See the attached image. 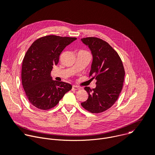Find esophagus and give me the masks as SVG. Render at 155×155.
<instances>
[{"instance_id": "34e87169", "label": "esophagus", "mask_w": 155, "mask_h": 155, "mask_svg": "<svg viewBox=\"0 0 155 155\" xmlns=\"http://www.w3.org/2000/svg\"><path fill=\"white\" fill-rule=\"evenodd\" d=\"M72 90H80V87L78 86H77L74 85L72 86Z\"/></svg>"}]
</instances>
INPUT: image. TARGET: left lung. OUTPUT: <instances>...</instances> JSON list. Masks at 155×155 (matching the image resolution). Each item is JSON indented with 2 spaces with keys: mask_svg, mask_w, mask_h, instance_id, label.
I'll use <instances>...</instances> for the list:
<instances>
[{
  "mask_svg": "<svg viewBox=\"0 0 155 155\" xmlns=\"http://www.w3.org/2000/svg\"><path fill=\"white\" fill-rule=\"evenodd\" d=\"M93 55L90 76L96 80V87L86 86L87 99L81 106L93 114L103 112L118 99L124 78V69L121 58L109 44L101 38L86 37L81 39Z\"/></svg>",
  "mask_w": 155,
  "mask_h": 155,
  "instance_id": "left-lung-1",
  "label": "left lung"
}]
</instances>
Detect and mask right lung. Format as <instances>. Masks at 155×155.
<instances>
[{
	"instance_id": "obj_1",
	"label": "right lung",
	"mask_w": 155,
	"mask_h": 155,
	"mask_svg": "<svg viewBox=\"0 0 155 155\" xmlns=\"http://www.w3.org/2000/svg\"><path fill=\"white\" fill-rule=\"evenodd\" d=\"M77 38L48 35L36 40L27 51L22 64L21 80L30 103L41 110L56 106L72 90L68 83L53 80L51 72L63 50Z\"/></svg>"
}]
</instances>
